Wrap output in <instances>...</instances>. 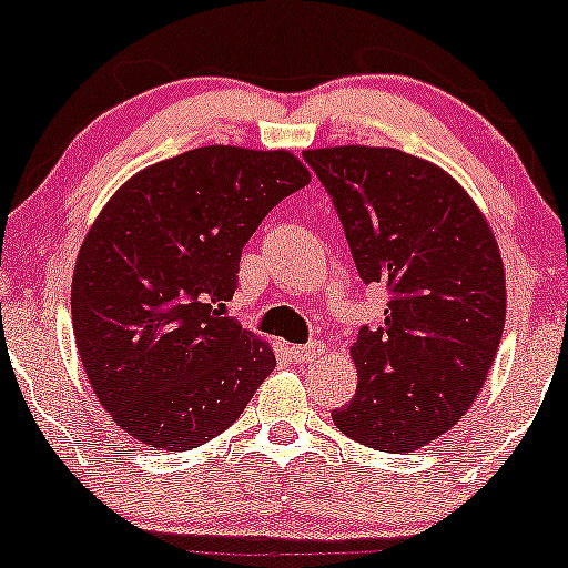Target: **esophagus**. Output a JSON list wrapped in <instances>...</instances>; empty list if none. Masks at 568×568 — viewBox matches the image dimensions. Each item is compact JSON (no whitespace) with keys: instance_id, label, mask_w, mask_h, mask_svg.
Here are the masks:
<instances>
[{"instance_id":"esophagus-1","label":"esophagus","mask_w":568,"mask_h":568,"mask_svg":"<svg viewBox=\"0 0 568 568\" xmlns=\"http://www.w3.org/2000/svg\"><path fill=\"white\" fill-rule=\"evenodd\" d=\"M324 345L321 342H311V345H303V347H290V355L295 358L297 363H313L316 358L324 355Z\"/></svg>"}]
</instances>
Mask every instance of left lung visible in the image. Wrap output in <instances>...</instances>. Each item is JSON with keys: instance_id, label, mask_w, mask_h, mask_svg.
I'll list each match as a JSON object with an SVG mask.
<instances>
[{"instance_id": "1", "label": "left lung", "mask_w": 568, "mask_h": 568, "mask_svg": "<svg viewBox=\"0 0 568 568\" xmlns=\"http://www.w3.org/2000/svg\"><path fill=\"white\" fill-rule=\"evenodd\" d=\"M303 158L332 194L366 284L389 290L379 328L349 355L358 389L334 424L355 443L410 453L477 400L506 326L498 240L464 186L392 146H318Z\"/></svg>"}]
</instances>
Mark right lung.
<instances>
[{"mask_svg":"<svg viewBox=\"0 0 568 568\" xmlns=\"http://www.w3.org/2000/svg\"><path fill=\"white\" fill-rule=\"evenodd\" d=\"M305 184L290 150L210 144L134 173L100 210L70 313L91 389L129 437L173 453L205 445L276 368L268 342L223 307L242 247Z\"/></svg>","mask_w":568,"mask_h":568,"instance_id":"obj_1","label":"right lung"}]
</instances>
